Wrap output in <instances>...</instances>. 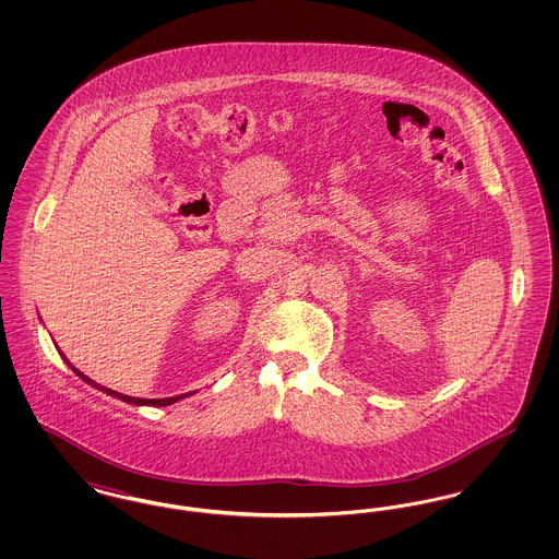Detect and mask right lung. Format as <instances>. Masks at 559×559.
<instances>
[{"instance_id":"add662e5","label":"right lung","mask_w":559,"mask_h":559,"mask_svg":"<svg viewBox=\"0 0 559 559\" xmlns=\"http://www.w3.org/2000/svg\"><path fill=\"white\" fill-rule=\"evenodd\" d=\"M62 354V352H60ZM62 360L71 367V371L75 372L80 379H83L85 383H90L92 388H96V390H100V392H105L108 396H112V399L123 400V402H130V404H135V406H167V404H174V402H178V400L188 399V396H192L194 392H188V394H180V396H171V399H159V400H146V399H132V396H126V394H119V392H115V390H108L105 385H98L96 381H92L90 377H85L80 369H75L69 360H67V356L62 354Z\"/></svg>"}]
</instances>
